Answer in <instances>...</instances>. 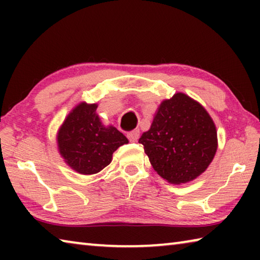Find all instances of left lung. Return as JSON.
<instances>
[{
	"mask_svg": "<svg viewBox=\"0 0 260 260\" xmlns=\"http://www.w3.org/2000/svg\"><path fill=\"white\" fill-rule=\"evenodd\" d=\"M98 104L81 102L65 118L57 135L60 156L80 174H95L112 160V153L128 143L116 127L105 126L96 113Z\"/></svg>",
	"mask_w": 260,
	"mask_h": 260,
	"instance_id": "obj_1",
	"label": "left lung"
}]
</instances>
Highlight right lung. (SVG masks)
Here are the masks:
<instances>
[{
  "label": "right lung",
  "instance_id": "right-lung-1",
  "mask_svg": "<svg viewBox=\"0 0 260 260\" xmlns=\"http://www.w3.org/2000/svg\"><path fill=\"white\" fill-rule=\"evenodd\" d=\"M139 143L153 170L174 184L191 181L203 173L218 147L217 131L209 113L181 93L162 101L150 129Z\"/></svg>",
  "mask_w": 260,
  "mask_h": 260
}]
</instances>
